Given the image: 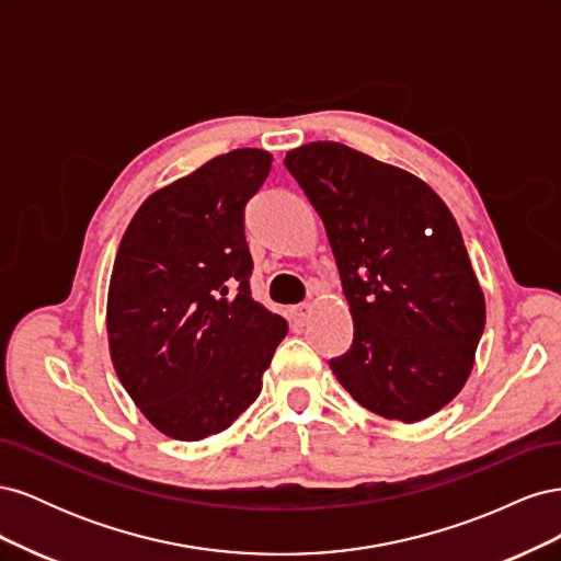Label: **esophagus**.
I'll return each mask as SVG.
<instances>
[{
    "label": "esophagus",
    "mask_w": 561,
    "mask_h": 561,
    "mask_svg": "<svg viewBox=\"0 0 561 561\" xmlns=\"http://www.w3.org/2000/svg\"><path fill=\"white\" fill-rule=\"evenodd\" d=\"M309 313H311V307H309V304H299V307H295V309L290 311V318H293V322H295L297 328H301L304 322L309 320Z\"/></svg>",
    "instance_id": "1"
}]
</instances>
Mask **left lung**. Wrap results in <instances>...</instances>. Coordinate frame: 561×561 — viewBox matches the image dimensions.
<instances>
[{"label": "left lung", "instance_id": "1", "mask_svg": "<svg viewBox=\"0 0 561 561\" xmlns=\"http://www.w3.org/2000/svg\"><path fill=\"white\" fill-rule=\"evenodd\" d=\"M285 165L325 225L353 318L334 377L383 419H428L461 393L486 318L454 215L421 178L346 145H301Z\"/></svg>", "mask_w": 561, "mask_h": 561}]
</instances>
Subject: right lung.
<instances>
[{"instance_id":"right-lung-1","label":"right lung","mask_w":561,"mask_h":561,"mask_svg":"<svg viewBox=\"0 0 561 561\" xmlns=\"http://www.w3.org/2000/svg\"><path fill=\"white\" fill-rule=\"evenodd\" d=\"M274 157L243 147L151 194L116 250L107 342L159 433L196 443L257 400L287 322L250 297L243 210Z\"/></svg>"}]
</instances>
